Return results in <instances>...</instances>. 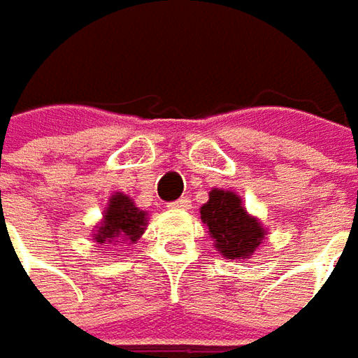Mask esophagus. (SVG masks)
Returning <instances> with one entry per match:
<instances>
[{
  "label": "esophagus",
  "mask_w": 358,
  "mask_h": 358,
  "mask_svg": "<svg viewBox=\"0 0 358 358\" xmlns=\"http://www.w3.org/2000/svg\"><path fill=\"white\" fill-rule=\"evenodd\" d=\"M192 206V202H190V198L188 196H184V198H180V200H176V202H170L168 204V208L172 210H186Z\"/></svg>",
  "instance_id": "34e87169"
}]
</instances>
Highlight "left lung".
Here are the masks:
<instances>
[{
  "label": "left lung",
  "mask_w": 358,
  "mask_h": 358,
  "mask_svg": "<svg viewBox=\"0 0 358 358\" xmlns=\"http://www.w3.org/2000/svg\"><path fill=\"white\" fill-rule=\"evenodd\" d=\"M200 218L208 226L214 246L232 260L255 255L264 238L260 222L248 216L246 210L242 208L241 198L228 190L214 188L208 202L200 208Z\"/></svg>",
  "instance_id": "1"
}]
</instances>
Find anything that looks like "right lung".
Instances as JSON below:
<instances>
[{
	"mask_svg": "<svg viewBox=\"0 0 358 358\" xmlns=\"http://www.w3.org/2000/svg\"><path fill=\"white\" fill-rule=\"evenodd\" d=\"M144 226H146V212L136 208L128 196L114 194L103 212V222L96 232L94 241L103 246L112 241L136 242L140 234H144Z\"/></svg>",
	"mask_w": 358,
	"mask_h": 358,
	"instance_id": "right-lung-1",
	"label": "right lung"
}]
</instances>
